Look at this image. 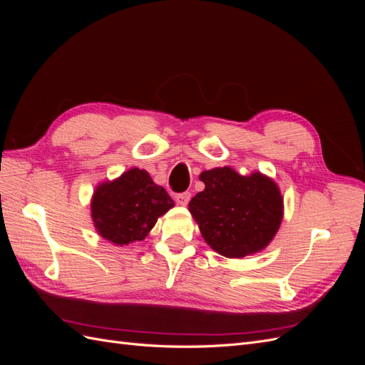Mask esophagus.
Masks as SVG:
<instances>
[{"instance_id":"esophagus-1","label":"esophagus","mask_w":365,"mask_h":365,"mask_svg":"<svg viewBox=\"0 0 365 365\" xmlns=\"http://www.w3.org/2000/svg\"><path fill=\"white\" fill-rule=\"evenodd\" d=\"M190 197H192V195L189 192H184V193L175 195V201H176V204H180V205H187L190 201Z\"/></svg>"}]
</instances>
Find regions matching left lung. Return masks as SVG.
<instances>
[{"label":"left lung","mask_w":365,"mask_h":365,"mask_svg":"<svg viewBox=\"0 0 365 365\" xmlns=\"http://www.w3.org/2000/svg\"><path fill=\"white\" fill-rule=\"evenodd\" d=\"M205 189L189 202L207 244L220 256L242 259L267 248L283 219V197L271 178L216 168L200 175Z\"/></svg>","instance_id":"1"}]
</instances>
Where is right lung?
Wrapping results in <instances>:
<instances>
[{
    "mask_svg": "<svg viewBox=\"0 0 365 365\" xmlns=\"http://www.w3.org/2000/svg\"><path fill=\"white\" fill-rule=\"evenodd\" d=\"M173 205L168 192L153 182L146 170L134 168L96 187L91 217L98 235L123 247L145 239L158 217Z\"/></svg>",
    "mask_w": 365,
    "mask_h": 365,
    "instance_id": "right-lung-1",
    "label": "right lung"
}]
</instances>
